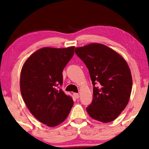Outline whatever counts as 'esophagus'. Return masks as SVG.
<instances>
[{"mask_svg": "<svg viewBox=\"0 0 149 149\" xmlns=\"http://www.w3.org/2000/svg\"><path fill=\"white\" fill-rule=\"evenodd\" d=\"M74 96L75 97V99H79V95L78 94V93H74Z\"/></svg>", "mask_w": 149, "mask_h": 149, "instance_id": "obj_1", "label": "esophagus"}]
</instances>
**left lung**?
Wrapping results in <instances>:
<instances>
[{
    "label": "left lung",
    "mask_w": 149,
    "mask_h": 149,
    "mask_svg": "<svg viewBox=\"0 0 149 149\" xmlns=\"http://www.w3.org/2000/svg\"><path fill=\"white\" fill-rule=\"evenodd\" d=\"M89 70L93 87L91 104L86 108L91 117L108 123L114 120L129 102L132 77L125 60L104 45L92 43L75 49Z\"/></svg>",
    "instance_id": "left-lung-1"
}]
</instances>
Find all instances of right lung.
<instances>
[{
    "mask_svg": "<svg viewBox=\"0 0 149 149\" xmlns=\"http://www.w3.org/2000/svg\"><path fill=\"white\" fill-rule=\"evenodd\" d=\"M74 54V47H45L29 57L22 69L20 90L25 103L39 122L54 127L64 122L74 104L60 87L62 71Z\"/></svg>",
    "mask_w": 149,
    "mask_h": 149,
    "instance_id": "right-lung-1",
    "label": "right lung"
}]
</instances>
